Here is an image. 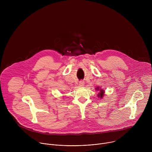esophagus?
I'll use <instances>...</instances> for the list:
<instances>
[{"label": "esophagus", "instance_id": "1", "mask_svg": "<svg viewBox=\"0 0 152 152\" xmlns=\"http://www.w3.org/2000/svg\"><path fill=\"white\" fill-rule=\"evenodd\" d=\"M84 84H85V83H84V82L82 81V80H81V81H80V82H79V85L80 87H82V86H84Z\"/></svg>", "mask_w": 152, "mask_h": 152}]
</instances>
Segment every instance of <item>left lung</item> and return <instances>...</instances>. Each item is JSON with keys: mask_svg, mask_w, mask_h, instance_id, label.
Segmentation results:
<instances>
[{"mask_svg": "<svg viewBox=\"0 0 152 152\" xmlns=\"http://www.w3.org/2000/svg\"><path fill=\"white\" fill-rule=\"evenodd\" d=\"M95 89L97 91H99V93L97 94L98 97H99L100 99H102L104 95V91L102 88H101V87H99V86H97V87Z\"/></svg>", "mask_w": 152, "mask_h": 152, "instance_id": "left-lung-1", "label": "left lung"}]
</instances>
